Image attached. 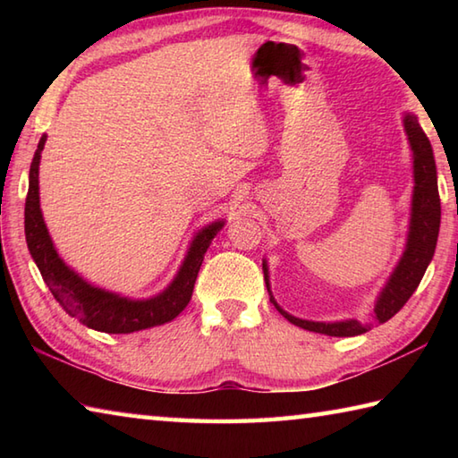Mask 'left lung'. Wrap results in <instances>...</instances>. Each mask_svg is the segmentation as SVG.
<instances>
[{
  "label": "left lung",
  "mask_w": 458,
  "mask_h": 458,
  "mask_svg": "<svg viewBox=\"0 0 458 458\" xmlns=\"http://www.w3.org/2000/svg\"><path fill=\"white\" fill-rule=\"evenodd\" d=\"M403 125L407 131L413 151V200H411V220H410V234H407L405 251L395 266L394 274L387 279L386 287L379 293L376 307H374V320L376 323H386L390 320L397 310H400L410 297L415 293L417 285L421 284L425 269L433 259L437 236H439L441 226V199L439 187H437V167L431 143L427 140L425 131L421 130L420 122L415 115L407 114L403 118ZM264 279L267 285L269 301L276 309L284 315L289 323H293L301 328L310 330V333H320L328 336H356L369 330V325H362L360 320H336V323H315V320H303L293 315L285 313L281 309L269 289V276L267 264L264 261Z\"/></svg>",
  "instance_id": "obj_1"
}]
</instances>
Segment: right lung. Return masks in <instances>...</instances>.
Returning <instances> with one entry per match:
<instances>
[{
  "label": "right lung",
  "instance_id": "obj_1",
  "mask_svg": "<svg viewBox=\"0 0 458 458\" xmlns=\"http://www.w3.org/2000/svg\"><path fill=\"white\" fill-rule=\"evenodd\" d=\"M47 138L43 135L37 145L35 157L29 169V191L25 200V238L35 264L41 271L47 287L68 315L79 318L89 328L108 335H128L135 330L165 325L177 317L189 305L194 281L202 266L204 254L212 238L222 230L224 222H212L204 226L187 251L182 266L173 284L151 299L133 301L90 285L79 274L58 258L45 226L41 204H38V163Z\"/></svg>",
  "mask_w": 458,
  "mask_h": 458
}]
</instances>
